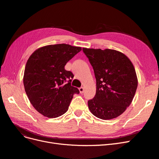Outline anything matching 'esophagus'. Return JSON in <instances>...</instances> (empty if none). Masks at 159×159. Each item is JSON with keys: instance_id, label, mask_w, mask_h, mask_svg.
<instances>
[{"instance_id": "esophagus-1", "label": "esophagus", "mask_w": 159, "mask_h": 159, "mask_svg": "<svg viewBox=\"0 0 159 159\" xmlns=\"http://www.w3.org/2000/svg\"><path fill=\"white\" fill-rule=\"evenodd\" d=\"M79 90H80V93H83L84 92V88L83 87H81L79 88Z\"/></svg>"}]
</instances>
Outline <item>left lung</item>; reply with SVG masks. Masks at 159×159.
Here are the masks:
<instances>
[{"label": "left lung", "mask_w": 159, "mask_h": 159, "mask_svg": "<svg viewBox=\"0 0 159 159\" xmlns=\"http://www.w3.org/2000/svg\"><path fill=\"white\" fill-rule=\"evenodd\" d=\"M92 66L96 93L88 108L98 118L108 120L121 115L131 103L137 88L135 70L123 53L111 49L83 48Z\"/></svg>", "instance_id": "obj_1"}]
</instances>
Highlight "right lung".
I'll use <instances>...</instances> for the list:
<instances>
[{
    "mask_svg": "<svg viewBox=\"0 0 159 159\" xmlns=\"http://www.w3.org/2000/svg\"><path fill=\"white\" fill-rule=\"evenodd\" d=\"M81 47L60 44L43 46L28 58L23 83L30 102L37 111L48 118L58 117L68 109L79 89L71 86L74 74L65 70Z\"/></svg>",
    "mask_w": 159,
    "mask_h": 159,
    "instance_id": "right-lung-1",
    "label": "right lung"
}]
</instances>
